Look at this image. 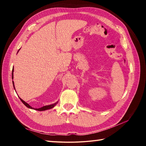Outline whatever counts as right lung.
<instances>
[{
    "instance_id": "add662e5",
    "label": "right lung",
    "mask_w": 146,
    "mask_h": 146,
    "mask_svg": "<svg viewBox=\"0 0 146 146\" xmlns=\"http://www.w3.org/2000/svg\"><path fill=\"white\" fill-rule=\"evenodd\" d=\"M21 49H19V50ZM19 51H18V52H19ZM17 52V53H18ZM13 71H14V69L13 68V70H12V79H13ZM13 88H14V89L15 90V85H14V82L13 81ZM20 98V97H19ZM20 99H21V100L22 101V102H23L24 105H25L27 108H30V109H32V110H37V111H45V110H50V109H51V108H54L55 107V106H56V104L58 103V102H55V103H54V104H50V105H48V106H43V107H42V108H33L32 107H31L30 106H29L28 103L27 102H26L25 101H24L23 99H21V98H20Z\"/></svg>"
}]
</instances>
